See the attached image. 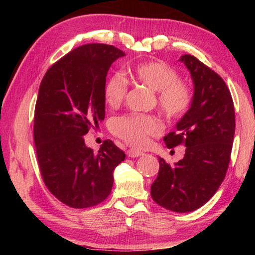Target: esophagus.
<instances>
[{
  "label": "esophagus",
  "mask_w": 255,
  "mask_h": 255,
  "mask_svg": "<svg viewBox=\"0 0 255 255\" xmlns=\"http://www.w3.org/2000/svg\"><path fill=\"white\" fill-rule=\"evenodd\" d=\"M141 155H144V153L139 152V150H136V149H128L127 150V156L128 157H131V158L139 157V156H141Z\"/></svg>",
  "instance_id": "obj_1"
}]
</instances>
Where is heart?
I'll return each instance as SVG.
<instances>
[{
    "label": "heart",
    "instance_id": "obj_1",
    "mask_svg": "<svg viewBox=\"0 0 255 255\" xmlns=\"http://www.w3.org/2000/svg\"><path fill=\"white\" fill-rule=\"evenodd\" d=\"M133 81L156 92L157 105L170 118H179L191 103V92L180 81L179 74L164 62L139 63L128 70ZM127 94V82L119 75L111 76L105 86V99L110 107L119 106ZM161 124L152 116L130 115L112 123V131L133 147H143L148 137L161 132Z\"/></svg>",
    "mask_w": 255,
    "mask_h": 255
}]
</instances>
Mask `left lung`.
<instances>
[{
    "label": "left lung",
    "instance_id": "1",
    "mask_svg": "<svg viewBox=\"0 0 255 255\" xmlns=\"http://www.w3.org/2000/svg\"><path fill=\"white\" fill-rule=\"evenodd\" d=\"M193 82L188 111L164 137L169 148L184 144L182 159L167 164L158 157L159 170L150 187L153 200L174 213H190L204 206L225 179L235 133L234 103L217 73L192 55L180 57Z\"/></svg>",
    "mask_w": 255,
    "mask_h": 255
}]
</instances>
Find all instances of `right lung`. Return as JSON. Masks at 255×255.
<instances>
[{"instance_id": "add662e5", "label": "right lung", "mask_w": 255, "mask_h": 255, "mask_svg": "<svg viewBox=\"0 0 255 255\" xmlns=\"http://www.w3.org/2000/svg\"><path fill=\"white\" fill-rule=\"evenodd\" d=\"M124 51L105 44L77 47L42 79L34 109L33 139L42 180L72 208H88L110 195L114 171L126 155L111 140L96 153L84 135L105 119L106 77Z\"/></svg>"}]
</instances>
